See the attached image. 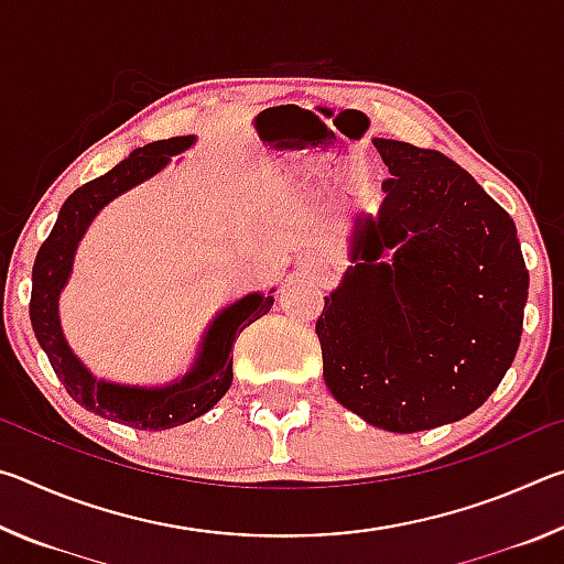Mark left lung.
<instances>
[{"instance_id": "left-lung-1", "label": "left lung", "mask_w": 564, "mask_h": 564, "mask_svg": "<svg viewBox=\"0 0 564 564\" xmlns=\"http://www.w3.org/2000/svg\"><path fill=\"white\" fill-rule=\"evenodd\" d=\"M390 178L316 333L343 408L390 433L455 423L512 366L530 275L510 214L441 151L376 139ZM388 247L394 259L382 261Z\"/></svg>"}]
</instances>
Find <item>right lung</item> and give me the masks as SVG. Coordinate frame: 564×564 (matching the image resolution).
Instances as JSON below:
<instances>
[{"instance_id":"obj_1","label":"right lung","mask_w":564,"mask_h":564,"mask_svg":"<svg viewBox=\"0 0 564 564\" xmlns=\"http://www.w3.org/2000/svg\"><path fill=\"white\" fill-rule=\"evenodd\" d=\"M191 144H194V137L154 141V144L131 151L129 159H123L109 174L76 188L64 202L59 218L36 253L32 269V328L66 393L91 413L119 420L137 431H169L212 410L231 388L234 340L241 336L246 326L265 316L273 305V291L269 295L248 293L241 301L228 305L208 326L188 373L161 388L119 386L101 380L74 356L66 343L59 323V293L69 281L76 246L87 234L94 216L111 198L159 174L171 156L186 151Z\"/></svg>"}]
</instances>
